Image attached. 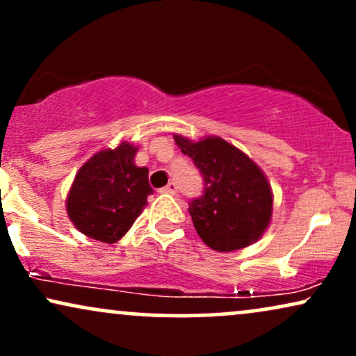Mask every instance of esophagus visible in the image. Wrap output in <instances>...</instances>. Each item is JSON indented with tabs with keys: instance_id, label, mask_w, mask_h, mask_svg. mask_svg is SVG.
Returning a JSON list of instances; mask_svg holds the SVG:
<instances>
[{
	"instance_id": "obj_1",
	"label": "esophagus",
	"mask_w": 356,
	"mask_h": 356,
	"mask_svg": "<svg viewBox=\"0 0 356 356\" xmlns=\"http://www.w3.org/2000/svg\"><path fill=\"white\" fill-rule=\"evenodd\" d=\"M161 192L162 194H175V192H177V184L169 182L165 187H162Z\"/></svg>"
}]
</instances>
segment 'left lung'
<instances>
[{"mask_svg":"<svg viewBox=\"0 0 356 356\" xmlns=\"http://www.w3.org/2000/svg\"><path fill=\"white\" fill-rule=\"evenodd\" d=\"M204 177V194L189 204L195 231L211 249L238 251L256 243L273 216V191L266 174L243 150L220 137L194 142L174 136Z\"/></svg>","mask_w":356,"mask_h":356,"instance_id":"left-lung-1","label":"left lung"}]
</instances>
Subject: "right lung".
Returning a JSON list of instances; mask_svg holds the SVG:
<instances>
[{"label":"right lung","instance_id":"obj_1","mask_svg":"<svg viewBox=\"0 0 356 356\" xmlns=\"http://www.w3.org/2000/svg\"><path fill=\"white\" fill-rule=\"evenodd\" d=\"M138 147L120 142L88 159L67 195V212L81 234L117 243L132 227L152 194L149 169L134 164Z\"/></svg>","mask_w":356,"mask_h":356}]
</instances>
